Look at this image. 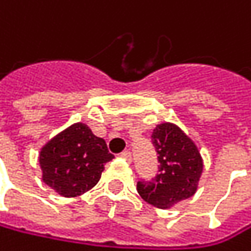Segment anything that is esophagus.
Masks as SVG:
<instances>
[{"instance_id": "esophagus-1", "label": "esophagus", "mask_w": 251, "mask_h": 251, "mask_svg": "<svg viewBox=\"0 0 251 251\" xmlns=\"http://www.w3.org/2000/svg\"><path fill=\"white\" fill-rule=\"evenodd\" d=\"M120 157H122V159H125V160H128V162H131L132 154H131V151H129V150H125V151H122V153H120Z\"/></svg>"}]
</instances>
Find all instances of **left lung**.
<instances>
[{"instance_id":"1","label":"left lung","mask_w":251,"mask_h":251,"mask_svg":"<svg viewBox=\"0 0 251 251\" xmlns=\"http://www.w3.org/2000/svg\"><path fill=\"white\" fill-rule=\"evenodd\" d=\"M159 171L151 181H138V194L159 209H169L197 191L203 159L197 146L174 123H160L151 134Z\"/></svg>"}]
</instances>
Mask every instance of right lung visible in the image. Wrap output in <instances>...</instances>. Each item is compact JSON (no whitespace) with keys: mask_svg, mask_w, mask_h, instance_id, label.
I'll use <instances>...</instances> for the list:
<instances>
[{"mask_svg":"<svg viewBox=\"0 0 251 251\" xmlns=\"http://www.w3.org/2000/svg\"><path fill=\"white\" fill-rule=\"evenodd\" d=\"M113 157L102 138L85 123H75L42 147V181L63 197H77L97 185Z\"/></svg>","mask_w":251,"mask_h":251,"instance_id":"1","label":"right lung"}]
</instances>
